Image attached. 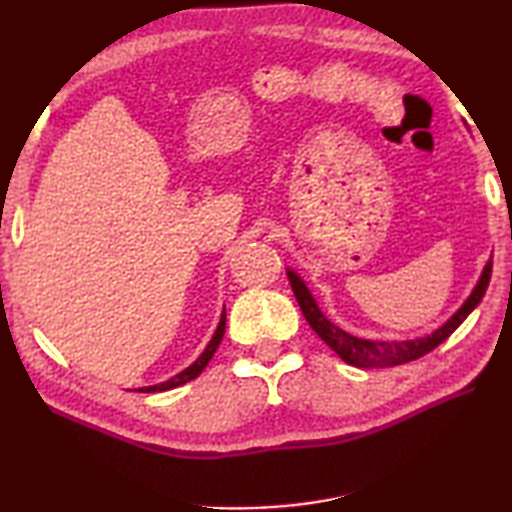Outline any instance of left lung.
<instances>
[{"mask_svg":"<svg viewBox=\"0 0 512 512\" xmlns=\"http://www.w3.org/2000/svg\"><path fill=\"white\" fill-rule=\"evenodd\" d=\"M287 275H289L291 289L296 293V300L302 309V314L307 318V323L345 363H350V366H357V368H393V366H402V363L424 357V354L431 352L433 348H438L440 343L447 341L449 336L456 332V327L472 314L474 307L479 305L485 296V289H488L490 275H492V259L485 264L479 282H476L470 298L463 302V307L458 309L443 327H438L436 332L413 341H370V339L352 336L339 325H334L332 320L318 309L314 296H311V291L307 289V284L302 282V277L298 273H293L289 268Z\"/></svg>","mask_w":512,"mask_h":512,"instance_id":"1","label":"left lung"}]
</instances>
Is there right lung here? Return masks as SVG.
I'll return each instance as SVG.
<instances>
[{
    "label": "right lung",
    "mask_w": 512,
    "mask_h": 512,
    "mask_svg": "<svg viewBox=\"0 0 512 512\" xmlns=\"http://www.w3.org/2000/svg\"><path fill=\"white\" fill-rule=\"evenodd\" d=\"M223 334H225V307H223V314H221V320H219V327H216V332H214V336H212V341L207 343V348L203 350L201 357H198V359L192 363V366L185 368L183 372H178L176 377H171V379H167V381H162V384H155V386L140 388V393H162V391H171V388L183 386V384H187V381L196 379V377L201 375V372L205 370L207 363H210V359L214 357V352H216V348H219V343H221V339H223Z\"/></svg>",
    "instance_id": "obj_1"
}]
</instances>
